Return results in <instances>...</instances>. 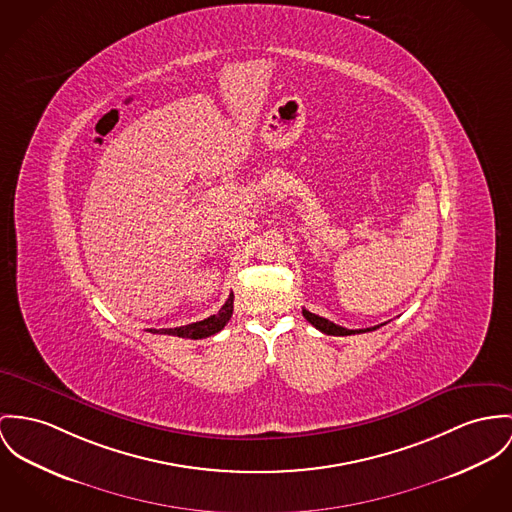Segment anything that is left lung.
Wrapping results in <instances>:
<instances>
[{"instance_id": "8db88e82", "label": "left lung", "mask_w": 512, "mask_h": 512, "mask_svg": "<svg viewBox=\"0 0 512 512\" xmlns=\"http://www.w3.org/2000/svg\"><path fill=\"white\" fill-rule=\"evenodd\" d=\"M302 314L314 325L315 329H319V331L325 333V335H335V337H345V335H354V333H368V331H374V329H378V327L384 325V323H382V325L366 327V329H347V327H341V325H337V323H333V321H329V319H325V317L312 314V312H308V310H302Z\"/></svg>"}]
</instances>
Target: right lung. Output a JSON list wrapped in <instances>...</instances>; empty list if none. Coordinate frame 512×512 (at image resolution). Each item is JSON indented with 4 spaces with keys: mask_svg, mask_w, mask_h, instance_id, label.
Segmentation results:
<instances>
[{
    "mask_svg": "<svg viewBox=\"0 0 512 512\" xmlns=\"http://www.w3.org/2000/svg\"><path fill=\"white\" fill-rule=\"evenodd\" d=\"M232 314H234V294H230V298L226 300V304L220 308L218 314L210 315L202 321L181 325V327H171V329H148V331L158 333V335H175V337H183V339H204V337H210V335H216L218 331H222L224 325L230 321Z\"/></svg>",
    "mask_w": 512,
    "mask_h": 512,
    "instance_id": "1",
    "label": "right lung"
}]
</instances>
